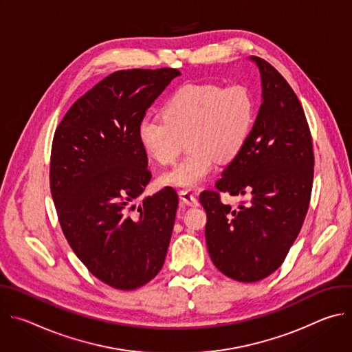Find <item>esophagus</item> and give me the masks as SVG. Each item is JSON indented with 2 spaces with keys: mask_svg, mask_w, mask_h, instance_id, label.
I'll list each match as a JSON object with an SVG mask.
<instances>
[{
  "mask_svg": "<svg viewBox=\"0 0 352 352\" xmlns=\"http://www.w3.org/2000/svg\"><path fill=\"white\" fill-rule=\"evenodd\" d=\"M179 197H181L184 204H186L189 206H197L199 205L197 197L189 190H179Z\"/></svg>",
  "mask_w": 352,
  "mask_h": 352,
  "instance_id": "34e87169",
  "label": "esophagus"
}]
</instances>
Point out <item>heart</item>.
I'll use <instances>...</instances> for the list:
<instances>
[{"mask_svg": "<svg viewBox=\"0 0 352 352\" xmlns=\"http://www.w3.org/2000/svg\"><path fill=\"white\" fill-rule=\"evenodd\" d=\"M164 117H143L138 138L146 152L163 166L175 162L186 138L189 152L162 182L193 188L216 166L232 160L252 132L256 103L246 86L223 87L216 83H188L174 91L163 107Z\"/></svg>", "mask_w": 352, "mask_h": 352, "instance_id": "obj_1", "label": "heart"}]
</instances>
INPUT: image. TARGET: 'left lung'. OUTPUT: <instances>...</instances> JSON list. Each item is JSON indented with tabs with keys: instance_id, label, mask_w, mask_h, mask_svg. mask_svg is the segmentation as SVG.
<instances>
[{
	"instance_id": "8db88e82",
	"label": "left lung",
	"mask_w": 352,
	"mask_h": 352,
	"mask_svg": "<svg viewBox=\"0 0 352 352\" xmlns=\"http://www.w3.org/2000/svg\"><path fill=\"white\" fill-rule=\"evenodd\" d=\"M262 104L243 148L199 196L208 214L209 255L227 277L255 283L276 272L302 228L314 184V147L302 106L288 82L263 58ZM219 191L249 195L232 210Z\"/></svg>"
}]
</instances>
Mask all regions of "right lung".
I'll return each instance as SVG.
<instances>
[{"instance_id": "right-lung-1", "label": "right lung", "mask_w": 352, "mask_h": 352, "mask_svg": "<svg viewBox=\"0 0 352 352\" xmlns=\"http://www.w3.org/2000/svg\"><path fill=\"white\" fill-rule=\"evenodd\" d=\"M174 68L117 71L72 104L56 129L50 189L63 232L87 270L117 289H135L162 270L178 195L166 186L133 200L152 178L138 125Z\"/></svg>"}]
</instances>
